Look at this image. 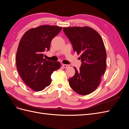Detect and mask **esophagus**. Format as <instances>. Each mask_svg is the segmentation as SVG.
Listing matches in <instances>:
<instances>
[{
	"instance_id": "obj_1",
	"label": "esophagus",
	"mask_w": 129,
	"mask_h": 129,
	"mask_svg": "<svg viewBox=\"0 0 129 129\" xmlns=\"http://www.w3.org/2000/svg\"><path fill=\"white\" fill-rule=\"evenodd\" d=\"M62 66H63V67L64 68H68L70 67V66L68 64H62Z\"/></svg>"
}]
</instances>
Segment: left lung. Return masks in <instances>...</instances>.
<instances>
[{"label":"left lung","instance_id":"1","mask_svg":"<svg viewBox=\"0 0 129 129\" xmlns=\"http://www.w3.org/2000/svg\"><path fill=\"white\" fill-rule=\"evenodd\" d=\"M63 29L74 52L81 55L82 61L80 70L74 67L75 74L68 80L69 85L79 94L88 95L98 87L107 67V53L102 38L88 26L64 27Z\"/></svg>","mask_w":129,"mask_h":129}]
</instances>
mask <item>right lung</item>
Masks as SVG:
<instances>
[{
	"mask_svg": "<svg viewBox=\"0 0 129 129\" xmlns=\"http://www.w3.org/2000/svg\"><path fill=\"white\" fill-rule=\"evenodd\" d=\"M62 28L53 25L32 28L25 33L19 42L16 54L18 71L23 81L34 91H41L49 86L52 74L60 68L59 62L46 60L44 56Z\"/></svg>",
	"mask_w": 129,
	"mask_h": 129,
	"instance_id": "right-lung-1",
	"label": "right lung"
}]
</instances>
